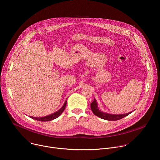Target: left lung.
<instances>
[{
  "label": "left lung",
  "mask_w": 160,
  "mask_h": 160,
  "mask_svg": "<svg viewBox=\"0 0 160 160\" xmlns=\"http://www.w3.org/2000/svg\"><path fill=\"white\" fill-rule=\"evenodd\" d=\"M90 108H91V109H92V111L93 112V113L95 115H96L97 117H98L102 119L109 120V121L119 120L128 116L129 114H130L132 112V111H131V112H129L126 114H122V115H112V114H109V113L102 112L99 110L98 106V103H97L95 98H94L93 102L91 103Z\"/></svg>",
  "instance_id": "1"
}]
</instances>
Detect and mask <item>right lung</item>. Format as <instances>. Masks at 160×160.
<instances>
[{"instance_id":"1","label":"right lung","mask_w":160,"mask_h":160,"mask_svg":"<svg viewBox=\"0 0 160 160\" xmlns=\"http://www.w3.org/2000/svg\"><path fill=\"white\" fill-rule=\"evenodd\" d=\"M66 106V101H65V102L64 103L63 106L56 112L51 114V115H49L48 116L46 117H31L29 116L31 118L38 120V121H41V122H48V121H51L53 120L54 119H56V118H58V117H59L61 115V114L64 111L65 108Z\"/></svg>"}]
</instances>
